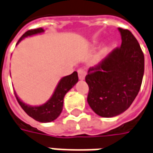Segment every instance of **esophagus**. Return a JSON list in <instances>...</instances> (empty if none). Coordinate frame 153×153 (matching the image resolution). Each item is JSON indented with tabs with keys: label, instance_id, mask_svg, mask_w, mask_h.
<instances>
[{
	"label": "esophagus",
	"instance_id": "obj_1",
	"mask_svg": "<svg viewBox=\"0 0 153 153\" xmlns=\"http://www.w3.org/2000/svg\"><path fill=\"white\" fill-rule=\"evenodd\" d=\"M85 74H86V72H85V69H83V68H79L78 69V76H79V79H84Z\"/></svg>",
	"mask_w": 153,
	"mask_h": 153
}]
</instances>
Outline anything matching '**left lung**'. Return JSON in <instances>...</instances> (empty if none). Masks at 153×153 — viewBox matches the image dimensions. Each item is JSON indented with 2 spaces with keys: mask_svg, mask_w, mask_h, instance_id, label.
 <instances>
[{
  "mask_svg": "<svg viewBox=\"0 0 153 153\" xmlns=\"http://www.w3.org/2000/svg\"><path fill=\"white\" fill-rule=\"evenodd\" d=\"M121 46L102 61L89 68L85 82L87 102L98 115L111 118L129 108L139 94L145 70V58L137 39L120 27Z\"/></svg>",
  "mask_w": 153,
  "mask_h": 153,
  "instance_id": "1",
  "label": "left lung"
}]
</instances>
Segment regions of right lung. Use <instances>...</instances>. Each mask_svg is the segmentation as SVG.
<instances>
[{"instance_id":"add662e5","label":"right lung","mask_w":153,"mask_h":153,"mask_svg":"<svg viewBox=\"0 0 153 153\" xmlns=\"http://www.w3.org/2000/svg\"><path fill=\"white\" fill-rule=\"evenodd\" d=\"M43 31L44 30L41 27L35 28V29H30L23 34L20 38V40L18 41V42H20L23 38H25L27 36L42 33ZM78 80H79V78H78L77 72H74L72 74L62 78L57 85L52 98L47 103H45L42 105H40V106L27 105L23 103L22 101H21V100L17 97L16 94H14V95L16 97L18 103L20 104L22 108L28 116H30L33 120L39 122H43V123L51 122L56 120L59 117V115L61 113L62 108H63L64 97L68 91L76 84Z\"/></svg>"}]
</instances>
